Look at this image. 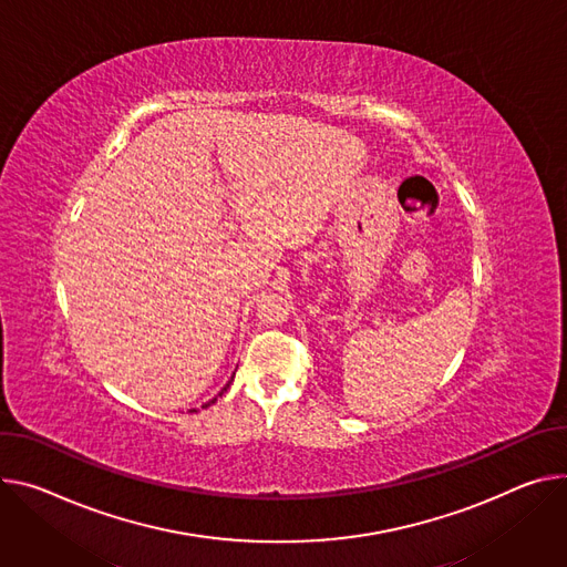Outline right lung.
<instances>
[{"label":"right lung","mask_w":567,"mask_h":567,"mask_svg":"<svg viewBox=\"0 0 567 567\" xmlns=\"http://www.w3.org/2000/svg\"><path fill=\"white\" fill-rule=\"evenodd\" d=\"M228 384H230V382H228ZM228 384H226V386H228ZM224 391H226V389H224ZM224 391H221V393H224ZM221 393H219V395H221ZM215 400H217V398H215ZM215 400H213V402H215ZM203 406H210V402H208V404H203ZM192 411H194V409H192Z\"/></svg>","instance_id":"1"}]
</instances>
